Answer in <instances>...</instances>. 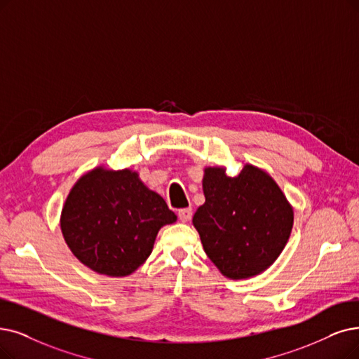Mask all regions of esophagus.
<instances>
[{
  "label": "esophagus",
  "instance_id": "esophagus-1",
  "mask_svg": "<svg viewBox=\"0 0 359 359\" xmlns=\"http://www.w3.org/2000/svg\"><path fill=\"white\" fill-rule=\"evenodd\" d=\"M191 213L193 210L190 208H185V209H180L178 210V218L181 222H187L191 219Z\"/></svg>",
  "mask_w": 359,
  "mask_h": 359
}]
</instances>
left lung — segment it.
<instances>
[{
    "label": "left lung",
    "instance_id": "8db88e82",
    "mask_svg": "<svg viewBox=\"0 0 359 359\" xmlns=\"http://www.w3.org/2000/svg\"><path fill=\"white\" fill-rule=\"evenodd\" d=\"M203 193L193 225L222 276L250 278L276 262L292 233L293 208L265 170L245 165L228 177L225 168H206Z\"/></svg>",
    "mask_w": 359,
    "mask_h": 359
}]
</instances>
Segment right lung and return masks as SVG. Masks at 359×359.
<instances>
[{"mask_svg": "<svg viewBox=\"0 0 359 359\" xmlns=\"http://www.w3.org/2000/svg\"><path fill=\"white\" fill-rule=\"evenodd\" d=\"M177 215L131 169L98 166L72 187L60 218L78 259L98 274L126 277L146 262L157 233Z\"/></svg>", "mask_w": 359, "mask_h": 359, "instance_id": "add662e5", "label": "right lung"}]
</instances>
